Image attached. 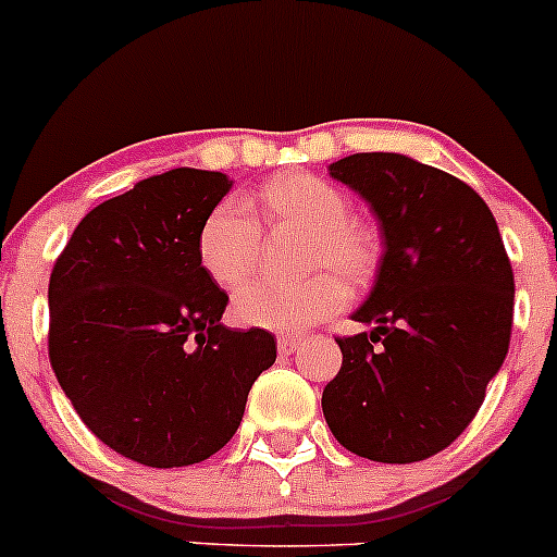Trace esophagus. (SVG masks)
<instances>
[{
  "label": "esophagus",
  "instance_id": "1",
  "mask_svg": "<svg viewBox=\"0 0 557 557\" xmlns=\"http://www.w3.org/2000/svg\"><path fill=\"white\" fill-rule=\"evenodd\" d=\"M276 343H278V351L281 354H292L297 346H300L302 337H297V335H278Z\"/></svg>",
  "mask_w": 557,
  "mask_h": 557
}]
</instances>
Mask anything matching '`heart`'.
<instances>
[{"label":"heart","mask_w":557,"mask_h":557,"mask_svg":"<svg viewBox=\"0 0 557 557\" xmlns=\"http://www.w3.org/2000/svg\"><path fill=\"white\" fill-rule=\"evenodd\" d=\"M268 214L276 225L308 231L306 268H330L295 284L251 281L233 297L240 324L273 332H300L341 311L351 286H364L377 268V244L351 216V198L332 182L313 174L276 176L262 190ZM260 225L238 200L211 209L198 233L203 273L222 289H236L260 260ZM341 272L342 280L331 271Z\"/></svg>","instance_id":"obj_1"}]
</instances>
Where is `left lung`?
Segmentation results:
<instances>
[{
    "label": "left lung",
    "instance_id": "left-lung-1",
    "mask_svg": "<svg viewBox=\"0 0 557 557\" xmlns=\"http://www.w3.org/2000/svg\"><path fill=\"white\" fill-rule=\"evenodd\" d=\"M370 203L383 257L337 337L343 367L321 410L337 443L383 463L445 450L478 416L512 335L515 276L485 200L456 176L397 152L330 163Z\"/></svg>",
    "mask_w": 557,
    "mask_h": 557
}]
</instances>
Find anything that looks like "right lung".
<instances>
[{
    "label": "right lung",
    "instance_id": "add662e5",
    "mask_svg": "<svg viewBox=\"0 0 557 557\" xmlns=\"http://www.w3.org/2000/svg\"><path fill=\"white\" fill-rule=\"evenodd\" d=\"M233 182L171 169L83 216L48 286V351L85 426L145 467L206 461L240 426L251 383L276 362L265 330L222 324L198 233Z\"/></svg>",
    "mask_w": 557,
    "mask_h": 557
}]
</instances>
